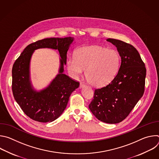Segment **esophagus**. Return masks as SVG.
Here are the masks:
<instances>
[{"mask_svg": "<svg viewBox=\"0 0 159 159\" xmlns=\"http://www.w3.org/2000/svg\"><path fill=\"white\" fill-rule=\"evenodd\" d=\"M85 86V84L84 83V82H80V87L81 88V87H84Z\"/></svg>", "mask_w": 159, "mask_h": 159, "instance_id": "34e87169", "label": "esophagus"}]
</instances>
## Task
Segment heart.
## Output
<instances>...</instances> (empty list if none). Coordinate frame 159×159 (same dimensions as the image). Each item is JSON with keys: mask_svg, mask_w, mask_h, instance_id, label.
I'll list each match as a JSON object with an SVG mask.
<instances>
[{"mask_svg": "<svg viewBox=\"0 0 159 159\" xmlns=\"http://www.w3.org/2000/svg\"><path fill=\"white\" fill-rule=\"evenodd\" d=\"M120 62V57L116 50L94 45L77 50L75 57L67 58L66 67L74 77L82 75L86 69L85 76L89 83L102 87L115 77Z\"/></svg>", "mask_w": 159, "mask_h": 159, "instance_id": "b5f03b06", "label": "heart"}]
</instances>
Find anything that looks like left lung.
<instances>
[{
    "label": "left lung",
    "instance_id": "8db88e82",
    "mask_svg": "<svg viewBox=\"0 0 159 159\" xmlns=\"http://www.w3.org/2000/svg\"><path fill=\"white\" fill-rule=\"evenodd\" d=\"M106 40L117 48L121 65L109 84L95 89L94 99L89 107L99 120L116 124L129 115L143 96L146 68L139 52L131 44L112 38Z\"/></svg>",
    "mask_w": 159,
    "mask_h": 159
}]
</instances>
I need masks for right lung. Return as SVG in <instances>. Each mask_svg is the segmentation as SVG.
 I'll use <instances>...</instances> for the list:
<instances>
[{
  "instance_id": "obj_1",
  "label": "right lung",
  "mask_w": 159,
  "mask_h": 159,
  "mask_svg": "<svg viewBox=\"0 0 159 159\" xmlns=\"http://www.w3.org/2000/svg\"><path fill=\"white\" fill-rule=\"evenodd\" d=\"M74 38H45L30 44L15 61L12 70V90L20 107L31 119L41 123L52 122L63 112L72 93L79 82L63 74L66 53ZM48 48L58 49L61 57L59 74L51 85L40 92L32 88L29 80V62L34 50Z\"/></svg>"
}]
</instances>
